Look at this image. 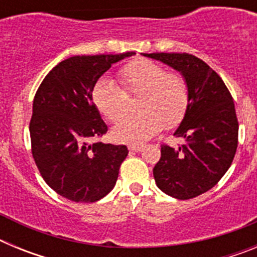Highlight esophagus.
Listing matches in <instances>:
<instances>
[{"label":"esophagus","mask_w":257,"mask_h":257,"mask_svg":"<svg viewBox=\"0 0 257 257\" xmlns=\"http://www.w3.org/2000/svg\"><path fill=\"white\" fill-rule=\"evenodd\" d=\"M128 149L131 152H140L143 149V145H128Z\"/></svg>","instance_id":"obj_1"}]
</instances>
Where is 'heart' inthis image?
Returning a JSON list of instances; mask_svg holds the SVG:
<instances>
[{
	"mask_svg": "<svg viewBox=\"0 0 257 257\" xmlns=\"http://www.w3.org/2000/svg\"><path fill=\"white\" fill-rule=\"evenodd\" d=\"M119 77L127 94L142 95V114L122 118L113 126L115 142L140 144L160 133L163 126L172 128L180 123L189 105V88L183 76L167 73L156 61L136 59L122 68ZM125 93L112 79L100 78L92 88V100L101 114L117 121L127 110Z\"/></svg>",
	"mask_w": 257,
	"mask_h": 257,
	"instance_id": "heart-1",
	"label": "heart"
}]
</instances>
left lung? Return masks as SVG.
<instances>
[{"label":"left lung","mask_w":257,"mask_h":257,"mask_svg":"<svg viewBox=\"0 0 257 257\" xmlns=\"http://www.w3.org/2000/svg\"><path fill=\"white\" fill-rule=\"evenodd\" d=\"M169 65L187 81L189 105L174 133L185 144L163 145L153 169L157 187L178 199H190L219 183L238 145V119L230 92L219 74L189 54H142Z\"/></svg>","instance_id":"left-lung-1"}]
</instances>
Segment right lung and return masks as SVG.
Returning <instances> with one entry per match:
<instances>
[{"label": "right lung", "instance_id": "add662e5", "mask_svg": "<svg viewBox=\"0 0 257 257\" xmlns=\"http://www.w3.org/2000/svg\"><path fill=\"white\" fill-rule=\"evenodd\" d=\"M135 55L72 56L45 77L33 100L32 154L46 184L73 202H96L114 188L126 145L90 143L108 131L92 88L114 63Z\"/></svg>", "mask_w": 257, "mask_h": 257}]
</instances>
